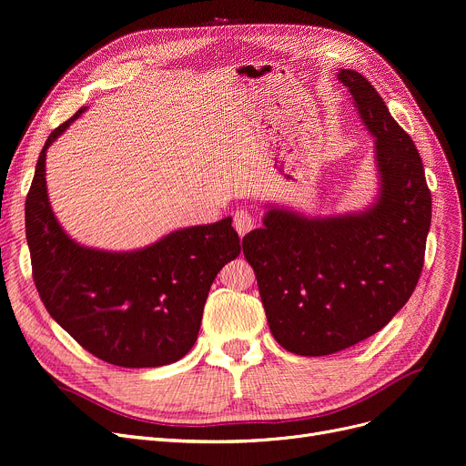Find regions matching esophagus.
<instances>
[{
  "mask_svg": "<svg viewBox=\"0 0 466 466\" xmlns=\"http://www.w3.org/2000/svg\"><path fill=\"white\" fill-rule=\"evenodd\" d=\"M234 227L239 236H246L249 230L255 228V218L251 217L249 211L246 209H238L234 215Z\"/></svg>",
  "mask_w": 466,
  "mask_h": 466,
  "instance_id": "esophagus-1",
  "label": "esophagus"
}]
</instances>
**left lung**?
<instances>
[{
	"label": "left lung",
	"mask_w": 466,
	"mask_h": 466,
	"mask_svg": "<svg viewBox=\"0 0 466 466\" xmlns=\"http://www.w3.org/2000/svg\"><path fill=\"white\" fill-rule=\"evenodd\" d=\"M338 79L376 137L378 202L362 213L308 218L272 208L243 238L278 344L321 357L381 330L420 281L431 228V190L411 137L359 71Z\"/></svg>",
	"instance_id": "8db88e82"
}]
</instances>
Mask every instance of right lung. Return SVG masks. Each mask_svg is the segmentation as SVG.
I'll return each mask as SVG.
<instances>
[{
  "label": "right lung",
  "instance_id": "right-lung-1",
  "mask_svg": "<svg viewBox=\"0 0 466 466\" xmlns=\"http://www.w3.org/2000/svg\"><path fill=\"white\" fill-rule=\"evenodd\" d=\"M43 145L26 196L32 276L53 319L94 357L122 369H151L185 357L198 338L208 292L239 251L227 217L176 230L130 253L83 248L58 225L48 204L45 153L73 120Z\"/></svg>",
  "mask_w": 466,
  "mask_h": 466
}]
</instances>
